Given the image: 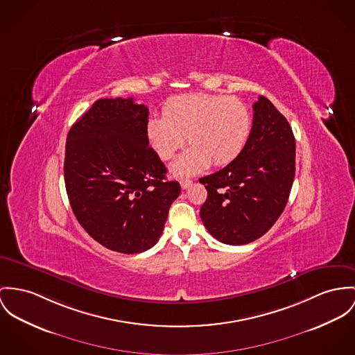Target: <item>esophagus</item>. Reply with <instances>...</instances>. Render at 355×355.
Here are the masks:
<instances>
[{
  "label": "esophagus",
  "mask_w": 355,
  "mask_h": 355,
  "mask_svg": "<svg viewBox=\"0 0 355 355\" xmlns=\"http://www.w3.org/2000/svg\"><path fill=\"white\" fill-rule=\"evenodd\" d=\"M180 184H181V188H182V189H188L191 184H193V181H191V180H181Z\"/></svg>",
  "instance_id": "esophagus-1"
}]
</instances>
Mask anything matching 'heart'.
<instances>
[{"label":"heart","mask_w":355,"mask_h":355,"mask_svg":"<svg viewBox=\"0 0 355 355\" xmlns=\"http://www.w3.org/2000/svg\"><path fill=\"white\" fill-rule=\"evenodd\" d=\"M251 113L236 97L208 93H191L170 98L164 117L151 116L147 137L164 161L171 159L184 146L185 137L191 148L174 164L177 177L201 173L211 162L224 166L236 159L248 141Z\"/></svg>","instance_id":"b5f03b06"}]
</instances>
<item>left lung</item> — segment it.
Instances as JSON below:
<instances>
[{
  "instance_id": "obj_1",
  "label": "left lung",
  "mask_w": 355,
  "mask_h": 355,
  "mask_svg": "<svg viewBox=\"0 0 355 355\" xmlns=\"http://www.w3.org/2000/svg\"><path fill=\"white\" fill-rule=\"evenodd\" d=\"M241 155L200 178L208 197L200 216L225 245H247L265 235L285 209L296 170V140L288 120L263 96Z\"/></svg>"
}]
</instances>
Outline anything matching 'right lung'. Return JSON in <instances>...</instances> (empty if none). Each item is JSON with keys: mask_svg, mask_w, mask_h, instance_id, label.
Masks as SVG:
<instances>
[{"mask_svg": "<svg viewBox=\"0 0 355 355\" xmlns=\"http://www.w3.org/2000/svg\"><path fill=\"white\" fill-rule=\"evenodd\" d=\"M148 108L134 98H101L69 131L64 184L83 230L123 254L143 252L164 231L177 181L148 146Z\"/></svg>", "mask_w": 355, "mask_h": 355, "instance_id": "1", "label": "right lung"}]
</instances>
